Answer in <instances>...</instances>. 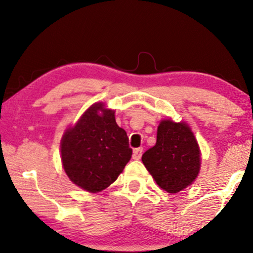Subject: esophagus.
<instances>
[{
  "instance_id": "obj_1",
  "label": "esophagus",
  "mask_w": 253,
  "mask_h": 253,
  "mask_svg": "<svg viewBox=\"0 0 253 253\" xmlns=\"http://www.w3.org/2000/svg\"><path fill=\"white\" fill-rule=\"evenodd\" d=\"M141 154H143V147H139V148H136V150L133 151V154H132V158L134 160H139L141 158Z\"/></svg>"
}]
</instances>
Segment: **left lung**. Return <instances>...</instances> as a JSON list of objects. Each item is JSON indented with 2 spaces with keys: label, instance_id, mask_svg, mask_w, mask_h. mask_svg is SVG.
Here are the masks:
<instances>
[{
  "label": "left lung",
  "instance_id": "8db88e82",
  "mask_svg": "<svg viewBox=\"0 0 253 253\" xmlns=\"http://www.w3.org/2000/svg\"><path fill=\"white\" fill-rule=\"evenodd\" d=\"M141 161L161 189L177 193L198 176L200 151L188 124L164 120L158 126L157 143Z\"/></svg>",
  "mask_w": 253,
  "mask_h": 253
}]
</instances>
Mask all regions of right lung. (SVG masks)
<instances>
[{"mask_svg": "<svg viewBox=\"0 0 253 253\" xmlns=\"http://www.w3.org/2000/svg\"><path fill=\"white\" fill-rule=\"evenodd\" d=\"M64 171L72 183L99 192L116 181L132 155L126 130L117 126L115 112L102 102L92 105L61 140Z\"/></svg>", "mask_w": 253, "mask_h": 253, "instance_id": "1", "label": "right lung"}]
</instances>
